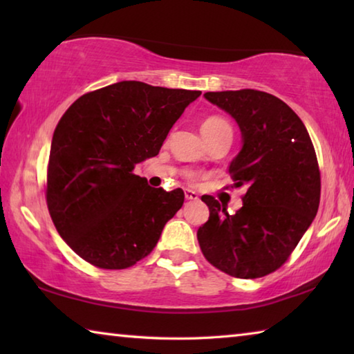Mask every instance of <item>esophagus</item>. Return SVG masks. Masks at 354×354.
Returning a JSON list of instances; mask_svg holds the SVG:
<instances>
[{
	"label": "esophagus",
	"mask_w": 354,
	"mask_h": 354,
	"mask_svg": "<svg viewBox=\"0 0 354 354\" xmlns=\"http://www.w3.org/2000/svg\"><path fill=\"white\" fill-rule=\"evenodd\" d=\"M185 200H190V201H196L198 200V194H196V192H194V190H185Z\"/></svg>",
	"instance_id": "34e87169"
}]
</instances>
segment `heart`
Here are the masks:
<instances>
[{
  "label": "heart",
  "mask_w": 354,
  "mask_h": 354,
  "mask_svg": "<svg viewBox=\"0 0 354 354\" xmlns=\"http://www.w3.org/2000/svg\"><path fill=\"white\" fill-rule=\"evenodd\" d=\"M201 133L203 136L206 137H211V136H215V134H220V133H231L232 134V128L231 124L226 122L225 118L221 117H217V115H211L203 120L201 123ZM190 179H194L195 176L194 175H189Z\"/></svg>",
  "instance_id": "obj_1"
}]
</instances>
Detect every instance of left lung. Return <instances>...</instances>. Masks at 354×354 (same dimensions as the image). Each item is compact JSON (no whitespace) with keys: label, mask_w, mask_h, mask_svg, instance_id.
<instances>
[{"label":"left lung","mask_w":354,"mask_h":354,"mask_svg":"<svg viewBox=\"0 0 354 354\" xmlns=\"http://www.w3.org/2000/svg\"><path fill=\"white\" fill-rule=\"evenodd\" d=\"M236 120L242 149L230 164L234 187L247 189L234 215L211 195L201 200L206 259L234 278H261L279 268L313 223L320 203V171L308 129L284 101L253 88L206 92Z\"/></svg>","instance_id":"obj_1"}]
</instances>
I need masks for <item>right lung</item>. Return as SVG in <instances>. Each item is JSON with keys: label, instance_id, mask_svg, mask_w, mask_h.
Instances as JSON below:
<instances>
[{"label": "right lung", "instance_id": "add662e5", "mask_svg": "<svg viewBox=\"0 0 354 354\" xmlns=\"http://www.w3.org/2000/svg\"><path fill=\"white\" fill-rule=\"evenodd\" d=\"M200 95L122 81L82 95L59 120L48 162V211L84 261L122 270L151 253L184 192L154 189L134 169L159 154Z\"/></svg>", "mask_w": 354, "mask_h": 354}]
</instances>
